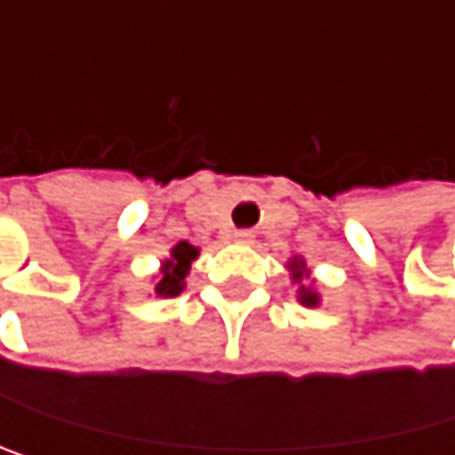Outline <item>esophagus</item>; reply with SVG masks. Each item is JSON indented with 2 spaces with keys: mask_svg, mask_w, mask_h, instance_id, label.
Returning <instances> with one entry per match:
<instances>
[{
  "mask_svg": "<svg viewBox=\"0 0 455 455\" xmlns=\"http://www.w3.org/2000/svg\"><path fill=\"white\" fill-rule=\"evenodd\" d=\"M230 238H233L235 243H252V238H255V235L249 233V230H235V233H233Z\"/></svg>",
  "mask_w": 455,
  "mask_h": 455,
  "instance_id": "esophagus-1",
  "label": "esophagus"
}]
</instances>
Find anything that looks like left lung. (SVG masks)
Instances as JSON below:
<instances>
[{"label": "left lung", "instance_id": "8db88e82", "mask_svg": "<svg viewBox=\"0 0 455 455\" xmlns=\"http://www.w3.org/2000/svg\"><path fill=\"white\" fill-rule=\"evenodd\" d=\"M287 271H290V279L292 284H299L295 295H299V301L304 307H320V290L315 287V279H312V271L307 268V260L304 258H290L287 263Z\"/></svg>", "mask_w": 455, "mask_h": 455}]
</instances>
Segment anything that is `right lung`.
<instances>
[{
    "label": "right lung",
    "mask_w": 455,
    "mask_h": 455,
    "mask_svg": "<svg viewBox=\"0 0 455 455\" xmlns=\"http://www.w3.org/2000/svg\"><path fill=\"white\" fill-rule=\"evenodd\" d=\"M200 255V249L189 241H179L171 249V258L160 263V274L154 276V295L160 299H173L187 287V276L192 268V260Z\"/></svg>",
    "instance_id": "right-lung-1"
}]
</instances>
